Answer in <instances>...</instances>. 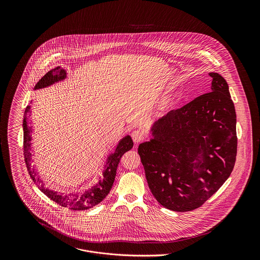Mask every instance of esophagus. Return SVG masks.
Returning <instances> with one entry per match:
<instances>
[{
    "label": "esophagus",
    "mask_w": 260,
    "mask_h": 260,
    "mask_svg": "<svg viewBox=\"0 0 260 260\" xmlns=\"http://www.w3.org/2000/svg\"><path fill=\"white\" fill-rule=\"evenodd\" d=\"M131 137H132L133 141H134L136 144H138V143L142 142V141L145 139L146 135H145L144 131L137 129V130H134V131L131 133Z\"/></svg>",
    "instance_id": "esophagus-1"
}]
</instances>
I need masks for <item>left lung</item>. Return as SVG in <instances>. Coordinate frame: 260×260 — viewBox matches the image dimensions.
<instances>
[{"label":"left lung","mask_w":260,"mask_h":260,"mask_svg":"<svg viewBox=\"0 0 260 260\" xmlns=\"http://www.w3.org/2000/svg\"><path fill=\"white\" fill-rule=\"evenodd\" d=\"M211 92L168 112L139 145L149 188L177 212L203 205L230 176L237 153L236 113L221 75L209 73Z\"/></svg>","instance_id":"8db88e82"}]
</instances>
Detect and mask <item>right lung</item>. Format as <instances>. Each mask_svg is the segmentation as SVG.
<instances>
[{"label": "right lung", "instance_id": "right-lung-1", "mask_svg": "<svg viewBox=\"0 0 260 260\" xmlns=\"http://www.w3.org/2000/svg\"><path fill=\"white\" fill-rule=\"evenodd\" d=\"M66 78V71L62 69L61 67H56L55 69L49 71L45 75L35 86V89L45 88L47 86H50L60 80H64ZM30 107L27 106L24 113V121H23V130H24V156H25V162L29 171V174L32 178V180L40 187V190L46 194L51 200L55 201L56 203L60 204L63 207H66L71 210H87L98 203H100L110 192L112 186L115 180L116 176V170L118 167V164L120 162L121 157L123 154L133 147V141L130 136L124 137L117 147L115 149L114 154L110 155L107 159L106 163V169L103 174V180H100L96 185L90 190L82 193V194H58L57 192H54L52 190H49L44 187L43 181L40 180L37 177V174L34 169H31V128L28 127V120L30 115Z\"/></svg>", "mask_w": 260, "mask_h": 260}]
</instances>
